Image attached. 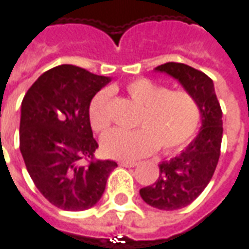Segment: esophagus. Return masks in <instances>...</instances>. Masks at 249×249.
Returning a JSON list of instances; mask_svg holds the SVG:
<instances>
[{
	"label": "esophagus",
	"instance_id": "obj_1",
	"mask_svg": "<svg viewBox=\"0 0 249 249\" xmlns=\"http://www.w3.org/2000/svg\"><path fill=\"white\" fill-rule=\"evenodd\" d=\"M120 165L124 167H135L138 166V162H133V160H121Z\"/></svg>",
	"mask_w": 249,
	"mask_h": 249
}]
</instances>
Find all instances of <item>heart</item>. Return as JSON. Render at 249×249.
<instances>
[{
    "instance_id": "1",
    "label": "heart",
    "mask_w": 249,
    "mask_h": 249,
    "mask_svg": "<svg viewBox=\"0 0 249 249\" xmlns=\"http://www.w3.org/2000/svg\"><path fill=\"white\" fill-rule=\"evenodd\" d=\"M126 92L142 105L133 131L114 129L102 138L106 155L116 160H136L151 154L158 147L173 151L185 146L200 125V106L187 91L174 89L148 77H139L126 84ZM110 92L102 89L89 106L91 126L96 132L110 128Z\"/></svg>"
}]
</instances>
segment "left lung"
Returning <instances> with one entry per match:
<instances>
[{
	"mask_svg": "<svg viewBox=\"0 0 249 249\" xmlns=\"http://www.w3.org/2000/svg\"><path fill=\"white\" fill-rule=\"evenodd\" d=\"M177 79L200 106L202 128L180 155L160 163V177L140 189L142 199L158 210L172 211L187 207L202 194L218 165L222 142V110L214 83L195 68L166 62L155 68Z\"/></svg>",
	"mask_w": 249,
	"mask_h": 249,
	"instance_id": "obj_1",
	"label": "left lung"
}]
</instances>
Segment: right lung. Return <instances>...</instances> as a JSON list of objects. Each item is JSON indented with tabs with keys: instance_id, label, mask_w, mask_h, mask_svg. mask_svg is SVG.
I'll list each match as a JSON object with an SVG mask.
<instances>
[{
	"instance_id": "add662e5",
	"label": "right lung",
	"mask_w": 249,
	"mask_h": 249,
	"mask_svg": "<svg viewBox=\"0 0 249 249\" xmlns=\"http://www.w3.org/2000/svg\"><path fill=\"white\" fill-rule=\"evenodd\" d=\"M110 77L75 65L52 68L21 102L20 151L30 177L55 207L83 211L102 197L114 160L94 158L89 106ZM89 160V164H84Z\"/></svg>"
}]
</instances>
